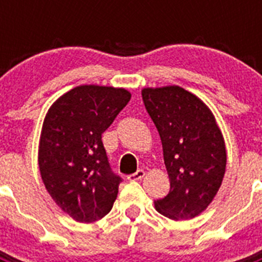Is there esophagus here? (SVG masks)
<instances>
[{
    "label": "esophagus",
    "mask_w": 262,
    "mask_h": 262,
    "mask_svg": "<svg viewBox=\"0 0 262 262\" xmlns=\"http://www.w3.org/2000/svg\"><path fill=\"white\" fill-rule=\"evenodd\" d=\"M144 176H145L144 170H143V169H139L138 172L133 173V174H129L127 178H128L129 181H138V180H142V178L144 177Z\"/></svg>",
    "instance_id": "obj_1"
}]
</instances>
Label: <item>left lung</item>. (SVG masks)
I'll return each instance as SVG.
<instances>
[{
	"mask_svg": "<svg viewBox=\"0 0 262 262\" xmlns=\"http://www.w3.org/2000/svg\"><path fill=\"white\" fill-rule=\"evenodd\" d=\"M142 97L159 131L170 181L169 194L155 201V209L173 221L198 216L226 173V144L216 119L202 99L177 85L144 88Z\"/></svg>",
	"mask_w": 262,
	"mask_h": 262,
	"instance_id": "8db88e82",
	"label": "left lung"
}]
</instances>
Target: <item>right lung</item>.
<instances>
[{
	"label": "right lung",
	"instance_id": "obj_1",
	"mask_svg": "<svg viewBox=\"0 0 262 262\" xmlns=\"http://www.w3.org/2000/svg\"><path fill=\"white\" fill-rule=\"evenodd\" d=\"M124 88L80 85L48 108L39 140L38 163L51 198L80 223L111 210L122 182L111 172L102 134L128 103Z\"/></svg>",
	"mask_w": 262,
	"mask_h": 262
}]
</instances>
